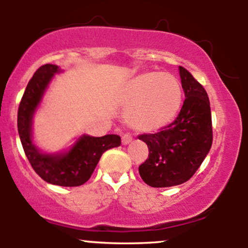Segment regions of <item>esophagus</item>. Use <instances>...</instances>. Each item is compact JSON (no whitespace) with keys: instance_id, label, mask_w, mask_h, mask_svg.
Returning <instances> with one entry per match:
<instances>
[{"instance_id":"34e87169","label":"esophagus","mask_w":248,"mask_h":248,"mask_svg":"<svg viewBox=\"0 0 248 248\" xmlns=\"http://www.w3.org/2000/svg\"><path fill=\"white\" fill-rule=\"evenodd\" d=\"M132 140H133V138H132V135H130V134H124V135H122V144L130 143Z\"/></svg>"}]
</instances>
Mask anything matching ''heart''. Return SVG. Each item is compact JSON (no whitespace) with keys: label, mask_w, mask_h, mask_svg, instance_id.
<instances>
[{"label":"heart","mask_w":248,"mask_h":248,"mask_svg":"<svg viewBox=\"0 0 248 248\" xmlns=\"http://www.w3.org/2000/svg\"><path fill=\"white\" fill-rule=\"evenodd\" d=\"M122 101L129 106L126 118L130 126L142 132H154L167 126L177 114L182 91L169 73H144L128 84Z\"/></svg>","instance_id":"b5f03b06"}]
</instances>
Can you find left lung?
I'll list each match as a JSON object with an SVG mask.
<instances>
[{"label":"left lung","instance_id":"1","mask_svg":"<svg viewBox=\"0 0 248 248\" xmlns=\"http://www.w3.org/2000/svg\"><path fill=\"white\" fill-rule=\"evenodd\" d=\"M179 76L186 99L177 118L160 132L139 135L149 149L139 172L153 187L186 183L212 146L211 108L205 88L183 66H179Z\"/></svg>","mask_w":248,"mask_h":248}]
</instances>
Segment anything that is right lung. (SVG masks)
Here are the masks:
<instances>
[{
	"mask_svg": "<svg viewBox=\"0 0 248 248\" xmlns=\"http://www.w3.org/2000/svg\"><path fill=\"white\" fill-rule=\"evenodd\" d=\"M59 70L57 65L45 64L36 71L19 102L17 128L25 155L39 177L55 186H79L92 176L102 154L120 146L121 138L114 134L101 138L84 135L65 154L46 155L39 153L31 141V120L45 88Z\"/></svg>",
	"mask_w": 248,
	"mask_h": 248,
	"instance_id": "obj_1",
	"label": "right lung"
}]
</instances>
